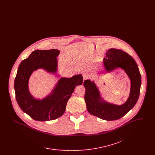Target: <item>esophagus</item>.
<instances>
[{
  "instance_id": "esophagus-1",
  "label": "esophagus",
  "mask_w": 155,
  "mask_h": 155,
  "mask_svg": "<svg viewBox=\"0 0 155 155\" xmlns=\"http://www.w3.org/2000/svg\"><path fill=\"white\" fill-rule=\"evenodd\" d=\"M82 77H83V78L84 80H85V79H87L90 77V75L89 74L88 72L87 71H84L82 73Z\"/></svg>"
}]
</instances>
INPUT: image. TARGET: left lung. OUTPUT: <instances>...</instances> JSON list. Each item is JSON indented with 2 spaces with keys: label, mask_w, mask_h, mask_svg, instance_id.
I'll use <instances>...</instances> for the list:
<instances>
[{
  "label": "left lung",
  "mask_w": 155,
  "mask_h": 155,
  "mask_svg": "<svg viewBox=\"0 0 155 155\" xmlns=\"http://www.w3.org/2000/svg\"><path fill=\"white\" fill-rule=\"evenodd\" d=\"M103 63L105 70L103 73H109L118 68L125 71L131 81L129 96L125 103L121 105L108 102L101 96L95 82L86 80L84 82L85 101L87 109L92 115L107 121L116 120L125 116L137 102L140 93L141 75L135 60L120 49H109L106 53Z\"/></svg>",
  "instance_id": "left-lung-1"
}]
</instances>
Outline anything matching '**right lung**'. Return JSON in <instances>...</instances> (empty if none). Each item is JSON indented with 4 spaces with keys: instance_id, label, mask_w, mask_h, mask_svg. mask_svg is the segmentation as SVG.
<instances>
[{
    "instance_id": "add662e5",
    "label": "right lung",
    "mask_w": 155,
    "mask_h": 155,
    "mask_svg": "<svg viewBox=\"0 0 155 155\" xmlns=\"http://www.w3.org/2000/svg\"><path fill=\"white\" fill-rule=\"evenodd\" d=\"M59 53L58 49L35 50L22 60L18 68L15 80L16 101L21 109L35 120L49 121L61 116L74 89L83 82L81 74L71 78L61 77L51 94L44 98L36 99L31 94L28 82L31 74L38 69H43L56 75Z\"/></svg>"
}]
</instances>
